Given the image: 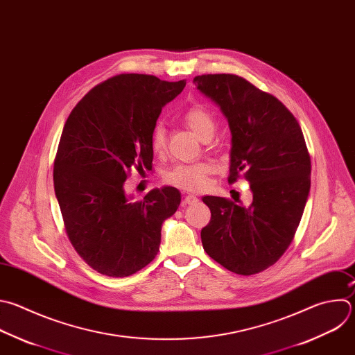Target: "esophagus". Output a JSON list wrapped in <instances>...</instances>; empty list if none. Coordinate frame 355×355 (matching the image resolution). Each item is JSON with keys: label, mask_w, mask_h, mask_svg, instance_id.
Segmentation results:
<instances>
[{"label": "esophagus", "mask_w": 355, "mask_h": 355, "mask_svg": "<svg viewBox=\"0 0 355 355\" xmlns=\"http://www.w3.org/2000/svg\"><path fill=\"white\" fill-rule=\"evenodd\" d=\"M196 202H198V198L195 195H185V198H184V203H187V205H192Z\"/></svg>", "instance_id": "esophagus-1"}]
</instances>
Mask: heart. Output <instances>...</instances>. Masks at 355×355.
<instances>
[{"label":"heart","mask_w":355,"mask_h":355,"mask_svg":"<svg viewBox=\"0 0 355 355\" xmlns=\"http://www.w3.org/2000/svg\"><path fill=\"white\" fill-rule=\"evenodd\" d=\"M184 124L203 142L210 144V139L216 134L217 120L216 116L202 105H193L185 111L182 116ZM150 149L156 156H163L167 149L166 130L162 124H157L150 135ZM214 167L210 162H195L175 166L167 173L164 181L168 185L199 192L206 188L207 177L213 173Z\"/></svg>","instance_id":"b5f03b06"}]
</instances>
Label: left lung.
I'll return each mask as SVG.
<instances>
[{
  "label": "left lung",
  "instance_id": "left-lung-1",
  "mask_svg": "<svg viewBox=\"0 0 355 355\" xmlns=\"http://www.w3.org/2000/svg\"><path fill=\"white\" fill-rule=\"evenodd\" d=\"M225 115L231 130L228 184L245 178L250 206L205 196L211 217L200 231L206 254L227 270L251 276L290 247L311 188V157L291 111L273 94L232 73L193 78Z\"/></svg>",
  "mask_w": 355,
  "mask_h": 355
}]
</instances>
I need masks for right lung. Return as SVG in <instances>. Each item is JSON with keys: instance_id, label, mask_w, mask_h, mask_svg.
I'll list each match as a JSON object with an SVG mask.
<instances>
[{"instance_id": "1", "label": "right lung", "mask_w": 355, "mask_h": 355, "mask_svg": "<svg viewBox=\"0 0 355 355\" xmlns=\"http://www.w3.org/2000/svg\"><path fill=\"white\" fill-rule=\"evenodd\" d=\"M185 87L153 75L120 73L89 90L64 125L54 191L68 239L96 272L127 277L159 252L162 224L180 206L173 187L130 202L132 168H152L150 135L162 108Z\"/></svg>"}]
</instances>
